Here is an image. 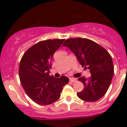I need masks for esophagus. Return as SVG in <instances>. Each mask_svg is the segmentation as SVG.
<instances>
[{
    "label": "esophagus",
    "mask_w": 127,
    "mask_h": 127,
    "mask_svg": "<svg viewBox=\"0 0 127 127\" xmlns=\"http://www.w3.org/2000/svg\"><path fill=\"white\" fill-rule=\"evenodd\" d=\"M69 80L71 82H75L76 81V79L75 78H69Z\"/></svg>",
    "instance_id": "obj_1"
}]
</instances>
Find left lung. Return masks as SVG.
<instances>
[{
	"label": "left lung",
	"instance_id": "obj_1",
	"mask_svg": "<svg viewBox=\"0 0 127 127\" xmlns=\"http://www.w3.org/2000/svg\"><path fill=\"white\" fill-rule=\"evenodd\" d=\"M63 46L68 47L82 67L91 72L89 79L85 76L78 78L83 83L84 89L77 92L78 97L87 102L100 99L109 89L113 76V63L110 54L100 45L87 38L67 39Z\"/></svg>",
	"mask_w": 127,
	"mask_h": 127
}]
</instances>
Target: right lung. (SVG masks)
I'll use <instances>...</instances> for the list:
<instances>
[{
	"mask_svg": "<svg viewBox=\"0 0 127 127\" xmlns=\"http://www.w3.org/2000/svg\"><path fill=\"white\" fill-rule=\"evenodd\" d=\"M64 39L47 40L38 42L24 54L19 64V76L25 92L40 105L51 104L59 99L63 88L69 82L65 76H50L54 52Z\"/></svg>",
	"mask_w": 127,
	"mask_h": 127,
	"instance_id": "right-lung-1",
	"label": "right lung"
}]
</instances>
